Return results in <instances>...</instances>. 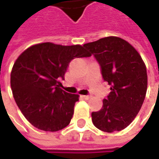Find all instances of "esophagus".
<instances>
[{
  "mask_svg": "<svg viewBox=\"0 0 159 159\" xmlns=\"http://www.w3.org/2000/svg\"><path fill=\"white\" fill-rule=\"evenodd\" d=\"M90 95H82V98H84V99H86V100H89V99H90Z\"/></svg>",
  "mask_w": 159,
  "mask_h": 159,
  "instance_id": "34e87169",
  "label": "esophagus"
}]
</instances>
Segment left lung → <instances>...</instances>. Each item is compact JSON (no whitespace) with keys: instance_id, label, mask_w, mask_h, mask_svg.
I'll use <instances>...</instances> for the list:
<instances>
[{"instance_id":"8db88e82","label":"left lung","mask_w":159,"mask_h":159,"mask_svg":"<svg viewBox=\"0 0 159 159\" xmlns=\"http://www.w3.org/2000/svg\"><path fill=\"white\" fill-rule=\"evenodd\" d=\"M100 64L111 92L99 111L92 112L95 127L106 133L121 131L136 117L147 91V70L134 47L119 37H105L84 44Z\"/></svg>"}]
</instances>
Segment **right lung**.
Masks as SVG:
<instances>
[{
    "label": "right lung",
    "instance_id": "1",
    "mask_svg": "<svg viewBox=\"0 0 159 159\" xmlns=\"http://www.w3.org/2000/svg\"><path fill=\"white\" fill-rule=\"evenodd\" d=\"M91 54L80 45L62 46L45 42L28 48L10 74V86L16 105L36 128L59 131L70 124L79 95L60 88L70 62Z\"/></svg>",
    "mask_w": 159,
    "mask_h": 159
}]
</instances>
